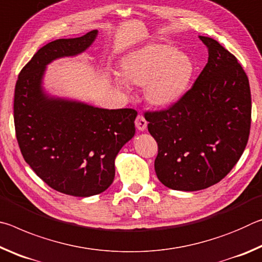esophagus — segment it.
Wrapping results in <instances>:
<instances>
[{
    "instance_id": "1",
    "label": "esophagus",
    "mask_w": 262,
    "mask_h": 262,
    "mask_svg": "<svg viewBox=\"0 0 262 262\" xmlns=\"http://www.w3.org/2000/svg\"><path fill=\"white\" fill-rule=\"evenodd\" d=\"M147 125H148V122L144 119L143 115H141V114L137 115V118H136V120H135V126L137 128V130H140V132L145 130V128H147Z\"/></svg>"
}]
</instances>
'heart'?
Wrapping results in <instances>:
<instances>
[{"label":"heart","mask_w":262,"mask_h":262,"mask_svg":"<svg viewBox=\"0 0 262 262\" xmlns=\"http://www.w3.org/2000/svg\"><path fill=\"white\" fill-rule=\"evenodd\" d=\"M120 74L113 75L114 84L126 90L127 82L143 85L150 105L165 107L178 101L188 90L194 75L189 55L170 43L150 42L128 52L120 60Z\"/></svg>","instance_id":"1"}]
</instances>
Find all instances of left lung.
<instances>
[{"label":"left lung","mask_w":262,"mask_h":262,"mask_svg":"<svg viewBox=\"0 0 262 262\" xmlns=\"http://www.w3.org/2000/svg\"><path fill=\"white\" fill-rule=\"evenodd\" d=\"M208 62L181 98L144 114L158 144L157 178L166 187L194 192L221 181L245 150L251 127L250 83L231 53L199 35Z\"/></svg>","instance_id":"1"}]
</instances>
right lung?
Wrapping results in <instances>:
<instances>
[{"instance_id": "1", "label": "right lung", "mask_w": 262, "mask_h": 262, "mask_svg": "<svg viewBox=\"0 0 262 262\" xmlns=\"http://www.w3.org/2000/svg\"><path fill=\"white\" fill-rule=\"evenodd\" d=\"M97 35L94 30L48 42L21 69L15 88L16 137L25 162L53 189L79 198L110 187L115 157L135 135V110L95 107L43 88L47 64L82 54Z\"/></svg>"}]
</instances>
